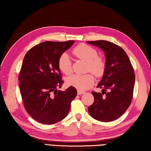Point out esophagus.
<instances>
[{"label":"esophagus","instance_id":"1","mask_svg":"<svg viewBox=\"0 0 151 151\" xmlns=\"http://www.w3.org/2000/svg\"><path fill=\"white\" fill-rule=\"evenodd\" d=\"M83 93H85V92H84V91H80V90H78V95H82Z\"/></svg>","mask_w":151,"mask_h":151}]
</instances>
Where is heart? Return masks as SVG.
<instances>
[{"label": "heart", "mask_w": 151, "mask_h": 151, "mask_svg": "<svg viewBox=\"0 0 151 151\" xmlns=\"http://www.w3.org/2000/svg\"><path fill=\"white\" fill-rule=\"evenodd\" d=\"M73 54L78 59L87 62L86 71H90L96 77L104 75L106 63L102 57L98 55L97 50L89 45L81 44L76 46L72 50ZM58 67L61 71L69 76L72 73V62L66 53L60 55L58 60ZM94 78L91 73L84 75H73L66 79L69 86L75 87L80 90H86L94 83Z\"/></svg>", "instance_id": "b5f03b06"}]
</instances>
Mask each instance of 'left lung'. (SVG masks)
Returning <instances> with one entry per match:
<instances>
[{
    "mask_svg": "<svg viewBox=\"0 0 151 151\" xmlns=\"http://www.w3.org/2000/svg\"><path fill=\"white\" fill-rule=\"evenodd\" d=\"M88 42L99 47L106 56L104 76L97 86L103 88L102 93L91 92L94 101L88 111L95 119L109 122L121 117L131 105L135 80L134 69L125 50L118 45L106 40Z\"/></svg>",
    "mask_w": 151,
    "mask_h": 151,
    "instance_id": "obj_1",
    "label": "left lung"
}]
</instances>
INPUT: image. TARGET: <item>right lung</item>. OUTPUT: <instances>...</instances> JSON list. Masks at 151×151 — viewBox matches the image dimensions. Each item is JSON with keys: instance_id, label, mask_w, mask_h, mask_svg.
Listing matches in <instances>:
<instances>
[{"instance_id": "add662e5", "label": "right lung", "mask_w": 151, "mask_h": 151, "mask_svg": "<svg viewBox=\"0 0 151 151\" xmlns=\"http://www.w3.org/2000/svg\"><path fill=\"white\" fill-rule=\"evenodd\" d=\"M73 40L46 41L32 47L24 58L18 76L20 91L26 111L38 122L52 125L68 114L77 90L70 86L58 90L63 83L58 60Z\"/></svg>"}]
</instances>
